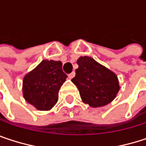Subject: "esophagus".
<instances>
[{"label":"esophagus","instance_id":"34e87169","mask_svg":"<svg viewBox=\"0 0 146 146\" xmlns=\"http://www.w3.org/2000/svg\"><path fill=\"white\" fill-rule=\"evenodd\" d=\"M74 76H75V72H72V73L68 74V78H69L70 79H71V78H73Z\"/></svg>","mask_w":146,"mask_h":146}]
</instances>
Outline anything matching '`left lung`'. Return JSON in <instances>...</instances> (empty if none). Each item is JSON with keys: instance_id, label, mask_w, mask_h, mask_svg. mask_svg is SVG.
<instances>
[{"instance_id": "left-lung-1", "label": "left lung", "mask_w": 146, "mask_h": 146, "mask_svg": "<svg viewBox=\"0 0 146 146\" xmlns=\"http://www.w3.org/2000/svg\"><path fill=\"white\" fill-rule=\"evenodd\" d=\"M78 68L72 82L78 89L80 97L92 107H99L114 100L119 91L117 75L90 56L78 59Z\"/></svg>"}]
</instances>
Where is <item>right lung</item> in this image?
Segmentation results:
<instances>
[{
  "label": "right lung",
  "instance_id": "obj_1",
  "mask_svg": "<svg viewBox=\"0 0 146 146\" xmlns=\"http://www.w3.org/2000/svg\"><path fill=\"white\" fill-rule=\"evenodd\" d=\"M67 78L60 61L43 60L24 77L23 97L38 110L48 111L58 101V91Z\"/></svg>",
  "mask_w": 146,
  "mask_h": 146
}]
</instances>
